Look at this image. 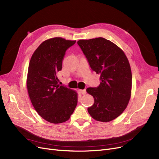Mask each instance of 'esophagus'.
<instances>
[{"label":"esophagus","instance_id":"34e87169","mask_svg":"<svg viewBox=\"0 0 159 159\" xmlns=\"http://www.w3.org/2000/svg\"><path fill=\"white\" fill-rule=\"evenodd\" d=\"M79 92L82 94V95H85L86 93V90L85 89H79Z\"/></svg>","mask_w":159,"mask_h":159}]
</instances>
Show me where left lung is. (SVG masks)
I'll list each match as a JSON object with an SVG mask.
<instances>
[{"label": "left lung", "mask_w": 159, "mask_h": 159, "mask_svg": "<svg viewBox=\"0 0 159 159\" xmlns=\"http://www.w3.org/2000/svg\"><path fill=\"white\" fill-rule=\"evenodd\" d=\"M78 44L91 70L100 75L98 87L86 89L94 98L88 113L96 121H112L124 111L131 98L132 74L127 57L119 47L103 38L80 40Z\"/></svg>", "instance_id": "obj_1"}]
</instances>
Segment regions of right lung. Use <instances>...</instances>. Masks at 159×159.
<instances>
[{
    "label": "right lung",
    "instance_id": "right-lung-1",
    "mask_svg": "<svg viewBox=\"0 0 159 159\" xmlns=\"http://www.w3.org/2000/svg\"><path fill=\"white\" fill-rule=\"evenodd\" d=\"M75 42L60 37L44 41L34 52L28 66L26 85L32 104L52 123L68 121L78 103L76 91L60 85L56 75L61 70L66 51Z\"/></svg>",
    "mask_w": 159,
    "mask_h": 159
}]
</instances>
